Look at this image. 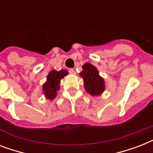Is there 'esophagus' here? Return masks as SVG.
I'll return each mask as SVG.
<instances>
[{
	"instance_id": "obj_1",
	"label": "esophagus",
	"mask_w": 153,
	"mask_h": 153,
	"mask_svg": "<svg viewBox=\"0 0 153 153\" xmlns=\"http://www.w3.org/2000/svg\"><path fill=\"white\" fill-rule=\"evenodd\" d=\"M69 73L71 74H75V71L74 69L71 68V69H69Z\"/></svg>"
}]
</instances>
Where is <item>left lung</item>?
<instances>
[{"mask_svg":"<svg viewBox=\"0 0 153 153\" xmlns=\"http://www.w3.org/2000/svg\"><path fill=\"white\" fill-rule=\"evenodd\" d=\"M82 67V71L79 75L83 79L86 92L93 96L100 95L105 91L104 79L99 75L97 68L90 62H86Z\"/></svg>","mask_w":153,"mask_h":153,"instance_id":"8db88e82","label":"left lung"}]
</instances>
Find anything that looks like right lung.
<instances>
[{
	"mask_svg": "<svg viewBox=\"0 0 153 153\" xmlns=\"http://www.w3.org/2000/svg\"><path fill=\"white\" fill-rule=\"evenodd\" d=\"M67 74L68 72L66 70L59 71L52 70L49 72L46 82L43 85V93L47 98L53 100L56 97V93L60 88V80L67 75Z\"/></svg>",
	"mask_w": 153,
	"mask_h": 153,
	"instance_id": "add662e5",
	"label": "right lung"
}]
</instances>
